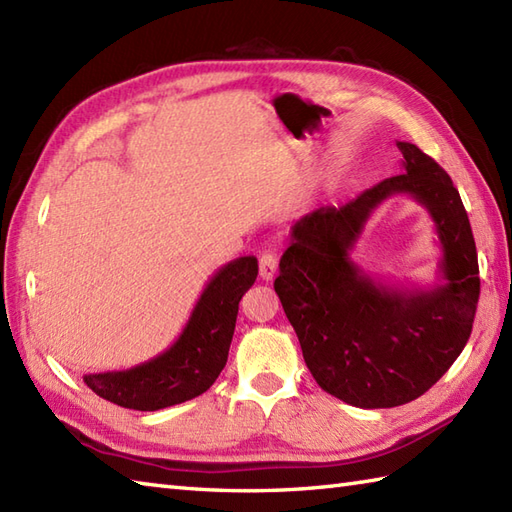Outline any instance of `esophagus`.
Returning a JSON list of instances; mask_svg holds the SVG:
<instances>
[{"instance_id": "obj_1", "label": "esophagus", "mask_w": 512, "mask_h": 512, "mask_svg": "<svg viewBox=\"0 0 512 512\" xmlns=\"http://www.w3.org/2000/svg\"><path fill=\"white\" fill-rule=\"evenodd\" d=\"M277 264H279L277 255L273 250H266V253L259 257V277L264 281H273L277 275Z\"/></svg>"}]
</instances>
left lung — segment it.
Returning <instances> with one entry per match:
<instances>
[{"label": "left lung", "instance_id": "obj_1", "mask_svg": "<svg viewBox=\"0 0 512 512\" xmlns=\"http://www.w3.org/2000/svg\"><path fill=\"white\" fill-rule=\"evenodd\" d=\"M396 145L400 176L339 209L303 215L275 279L310 374L361 409L405 405L436 385L469 341L480 299L475 239L458 189L416 145ZM400 192L422 203L437 226L443 257L433 287L385 285L351 259L368 215Z\"/></svg>", "mask_w": 512, "mask_h": 512}]
</instances>
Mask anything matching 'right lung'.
<instances>
[{
	"mask_svg": "<svg viewBox=\"0 0 512 512\" xmlns=\"http://www.w3.org/2000/svg\"><path fill=\"white\" fill-rule=\"evenodd\" d=\"M257 279V257H237L209 279L171 347L121 372L85 374L96 396L118 407L158 411L204 394L226 365L239 301Z\"/></svg>",
	"mask_w": 512,
	"mask_h": 512,
	"instance_id": "add662e5",
	"label": "right lung"
}]
</instances>
